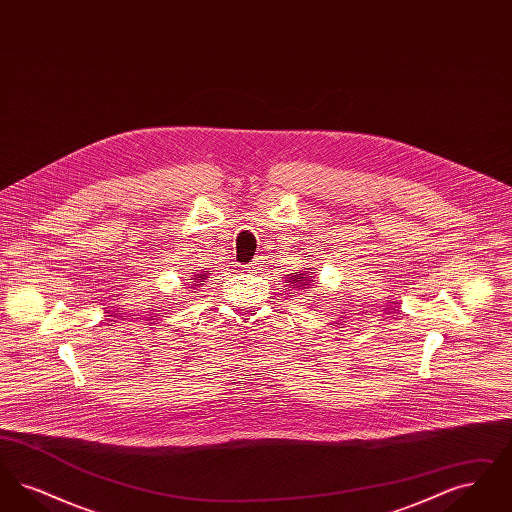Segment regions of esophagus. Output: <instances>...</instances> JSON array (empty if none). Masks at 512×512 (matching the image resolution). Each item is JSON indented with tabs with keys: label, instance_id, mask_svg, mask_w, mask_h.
Instances as JSON below:
<instances>
[{
	"label": "esophagus",
	"instance_id": "esophagus-1",
	"mask_svg": "<svg viewBox=\"0 0 512 512\" xmlns=\"http://www.w3.org/2000/svg\"><path fill=\"white\" fill-rule=\"evenodd\" d=\"M244 270L245 272H255L257 265H255V263H253V265H245Z\"/></svg>",
	"mask_w": 512,
	"mask_h": 512
}]
</instances>
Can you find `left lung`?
Segmentation results:
<instances>
[{
  "instance_id": "1",
  "label": "left lung",
  "mask_w": 512,
  "mask_h": 512,
  "mask_svg": "<svg viewBox=\"0 0 512 512\" xmlns=\"http://www.w3.org/2000/svg\"><path fill=\"white\" fill-rule=\"evenodd\" d=\"M290 276V274H288ZM290 284H292L293 288H299V290H303V288H307L311 282H309V278H307V270L305 272H301V274H297V272H293V276H290V280H288Z\"/></svg>"
}]
</instances>
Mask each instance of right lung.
I'll return each mask as SVG.
<instances>
[{
    "label": "right lung",
    "instance_id": "obj_1",
    "mask_svg": "<svg viewBox=\"0 0 512 512\" xmlns=\"http://www.w3.org/2000/svg\"><path fill=\"white\" fill-rule=\"evenodd\" d=\"M205 278H207V270H203L201 274H194V278H192V280H194V282H203ZM195 286H199V284H195Z\"/></svg>",
    "mask_w": 512,
    "mask_h": 512
}]
</instances>
